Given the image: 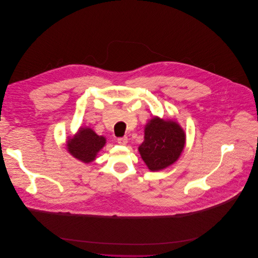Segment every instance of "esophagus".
<instances>
[{
	"label": "esophagus",
	"mask_w": 258,
	"mask_h": 258,
	"mask_svg": "<svg viewBox=\"0 0 258 258\" xmlns=\"http://www.w3.org/2000/svg\"><path fill=\"white\" fill-rule=\"evenodd\" d=\"M118 143L119 144H122V145H126L128 143V138L127 137H120L117 139Z\"/></svg>",
	"instance_id": "1"
}]
</instances>
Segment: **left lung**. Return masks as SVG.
<instances>
[{
    "label": "left lung",
    "mask_w": 258,
    "mask_h": 258,
    "mask_svg": "<svg viewBox=\"0 0 258 258\" xmlns=\"http://www.w3.org/2000/svg\"><path fill=\"white\" fill-rule=\"evenodd\" d=\"M186 144V134L173 119L152 117L144 127V141L138 151L151 172H159L175 164Z\"/></svg>",
    "instance_id": "8db88e82"
}]
</instances>
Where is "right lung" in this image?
<instances>
[{
    "label": "right lung",
    "instance_id": "obj_1",
    "mask_svg": "<svg viewBox=\"0 0 258 258\" xmlns=\"http://www.w3.org/2000/svg\"><path fill=\"white\" fill-rule=\"evenodd\" d=\"M106 143L105 136L97 135L89 127L81 126L73 136H68L66 148L74 159L84 164H90L95 161L97 153Z\"/></svg>",
    "mask_w": 258,
    "mask_h": 258
}]
</instances>
